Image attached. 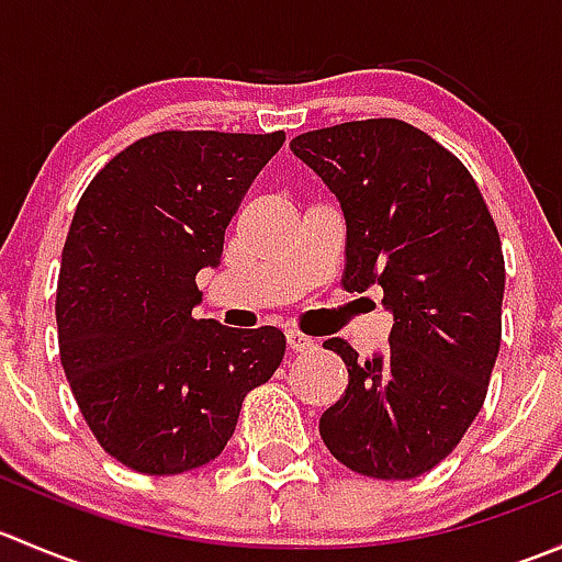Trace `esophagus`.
<instances>
[{
    "label": "esophagus",
    "instance_id": "34e87169",
    "mask_svg": "<svg viewBox=\"0 0 562 562\" xmlns=\"http://www.w3.org/2000/svg\"><path fill=\"white\" fill-rule=\"evenodd\" d=\"M288 348L293 350V353H307V350H315L317 342L313 337H307V334L296 331V328H288Z\"/></svg>",
    "mask_w": 562,
    "mask_h": 562
}]
</instances>
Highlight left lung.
Returning a JSON list of instances; mask_svg holds the SVG:
<instances>
[{"instance_id": "obj_1", "label": "left lung", "mask_w": 562, "mask_h": 562, "mask_svg": "<svg viewBox=\"0 0 562 562\" xmlns=\"http://www.w3.org/2000/svg\"><path fill=\"white\" fill-rule=\"evenodd\" d=\"M291 151L342 206V288L381 285L394 315L372 359L339 337L323 342L348 367V389L321 416V438L356 473L416 479L484 405L506 288L495 220L468 168L400 119L310 130Z\"/></svg>"}]
</instances>
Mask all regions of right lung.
<instances>
[{
  "label": "right lung",
  "mask_w": 562,
  "mask_h": 562,
  "mask_svg": "<svg viewBox=\"0 0 562 562\" xmlns=\"http://www.w3.org/2000/svg\"><path fill=\"white\" fill-rule=\"evenodd\" d=\"M285 133L166 130L89 181L61 249L59 356L98 443L146 475L212 462L247 391L285 356L274 326L192 315L195 274L217 266L225 228Z\"/></svg>",
  "instance_id": "right-lung-1"
}]
</instances>
